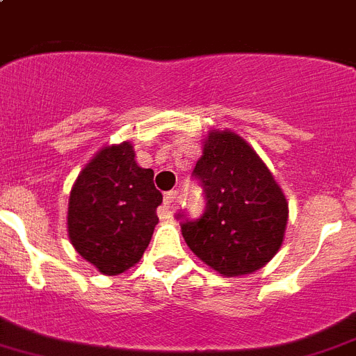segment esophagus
<instances>
[{
	"instance_id": "34e87169",
	"label": "esophagus",
	"mask_w": 356,
	"mask_h": 356,
	"mask_svg": "<svg viewBox=\"0 0 356 356\" xmlns=\"http://www.w3.org/2000/svg\"><path fill=\"white\" fill-rule=\"evenodd\" d=\"M176 200H178V192L176 191H169L164 194V208L168 210V213H169V210L172 208V204L176 203Z\"/></svg>"
}]
</instances>
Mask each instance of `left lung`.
I'll return each instance as SVG.
<instances>
[{
	"label": "left lung",
	"instance_id": "left-lung-1",
	"mask_svg": "<svg viewBox=\"0 0 356 356\" xmlns=\"http://www.w3.org/2000/svg\"><path fill=\"white\" fill-rule=\"evenodd\" d=\"M192 176L207 200L195 220L178 213L192 252L226 277L265 266L284 240L288 201L259 155L238 134L211 130Z\"/></svg>",
	"mask_w": 356,
	"mask_h": 356
}]
</instances>
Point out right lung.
Returning <instances> with one entry per match:
<instances>
[{
  "mask_svg": "<svg viewBox=\"0 0 356 356\" xmlns=\"http://www.w3.org/2000/svg\"><path fill=\"white\" fill-rule=\"evenodd\" d=\"M162 194L152 169L139 168L130 143L100 149L77 176L68 200L74 249L104 275H118L145 254Z\"/></svg>",
  "mask_w": 356,
  "mask_h": 356,
  "instance_id": "obj_1",
  "label": "right lung"
}]
</instances>
